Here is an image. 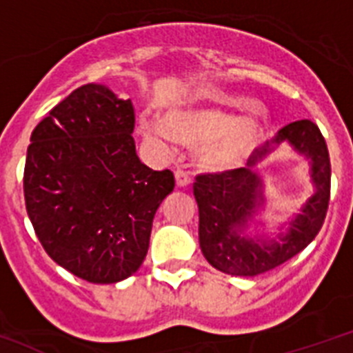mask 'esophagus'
<instances>
[{
	"label": "esophagus",
	"instance_id": "1",
	"mask_svg": "<svg viewBox=\"0 0 353 353\" xmlns=\"http://www.w3.org/2000/svg\"><path fill=\"white\" fill-rule=\"evenodd\" d=\"M174 180H176V185L179 188H188L191 180H189V174L185 173L183 170H176L174 171Z\"/></svg>",
	"mask_w": 353,
	"mask_h": 353
}]
</instances>
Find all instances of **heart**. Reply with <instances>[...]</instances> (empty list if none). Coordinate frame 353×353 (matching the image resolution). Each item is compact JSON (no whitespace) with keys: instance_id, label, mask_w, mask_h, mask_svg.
Returning <instances> with one entry per match:
<instances>
[{"instance_id":"obj_1","label":"heart","mask_w":353,"mask_h":353,"mask_svg":"<svg viewBox=\"0 0 353 353\" xmlns=\"http://www.w3.org/2000/svg\"><path fill=\"white\" fill-rule=\"evenodd\" d=\"M238 108H250L247 117L236 119L232 112L218 108H198L188 112H173L165 117L164 126L159 122H144L145 139L160 150L168 151L173 144L198 145L196 164L203 171H227L241 164L261 141L265 130V110L250 99H236Z\"/></svg>"}]
</instances>
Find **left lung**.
<instances>
[{
  "instance_id": "obj_1",
  "label": "left lung",
  "mask_w": 353,
  "mask_h": 353,
  "mask_svg": "<svg viewBox=\"0 0 353 353\" xmlns=\"http://www.w3.org/2000/svg\"><path fill=\"white\" fill-rule=\"evenodd\" d=\"M285 140L311 159L316 193L289 224V231L285 235L280 233L278 241H265L263 236L250 239L243 235V231L255 209L264 201L263 183L252 168ZM193 194L200 216V249L205 260L225 274H263L299 254L323 227L330 200V159L327 142L312 121L305 119L290 122L279 130L274 141L256 150L247 162V168L198 174Z\"/></svg>"
}]
</instances>
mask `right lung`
<instances>
[{"label": "right lung", "mask_w": 353, "mask_h": 353, "mask_svg": "<svg viewBox=\"0 0 353 353\" xmlns=\"http://www.w3.org/2000/svg\"><path fill=\"white\" fill-rule=\"evenodd\" d=\"M135 108L103 84H84L32 131L23 191L41 245L90 283H117L144 261L153 218L174 189L170 170L142 164Z\"/></svg>", "instance_id": "add662e5"}]
</instances>
